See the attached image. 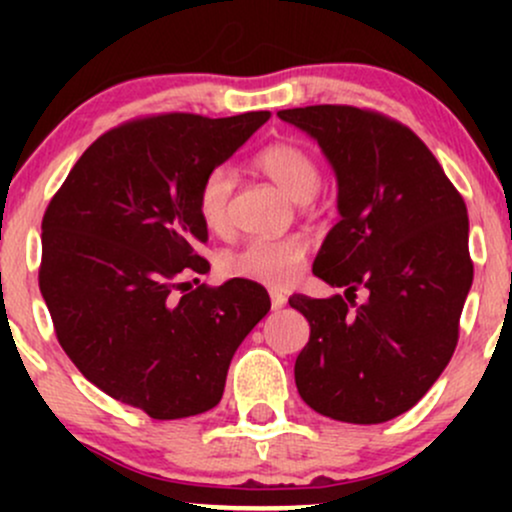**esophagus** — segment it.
Segmentation results:
<instances>
[{"mask_svg": "<svg viewBox=\"0 0 512 512\" xmlns=\"http://www.w3.org/2000/svg\"><path fill=\"white\" fill-rule=\"evenodd\" d=\"M269 298H272V310H281L286 305V296L279 291H269Z\"/></svg>", "mask_w": 512, "mask_h": 512, "instance_id": "34e87169", "label": "esophagus"}]
</instances>
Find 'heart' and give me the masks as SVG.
<instances>
[{
	"label": "heart",
	"instance_id": "b5f03b06",
	"mask_svg": "<svg viewBox=\"0 0 512 512\" xmlns=\"http://www.w3.org/2000/svg\"><path fill=\"white\" fill-rule=\"evenodd\" d=\"M255 168L274 180L296 202H308L320 190L322 173L315 156L301 144L276 142L264 146L255 156ZM233 178L226 168H214L202 180L197 195V209L204 226L211 233L231 231ZM305 260V243L301 238H257L243 248L223 255L221 267L228 276L260 281L267 286H284L296 276Z\"/></svg>",
	"mask_w": 512,
	"mask_h": 512
}]
</instances>
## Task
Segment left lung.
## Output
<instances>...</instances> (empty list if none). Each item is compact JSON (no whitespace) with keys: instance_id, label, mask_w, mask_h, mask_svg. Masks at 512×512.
<instances>
[{"instance_id":"left-lung-1","label":"left lung","mask_w":512,"mask_h":512,"mask_svg":"<svg viewBox=\"0 0 512 512\" xmlns=\"http://www.w3.org/2000/svg\"><path fill=\"white\" fill-rule=\"evenodd\" d=\"M279 117L325 151L342 216L313 272L347 298H289L310 322L296 387L317 414L383 424L431 390L457 346L474 279L467 207L428 146L392 117L354 105Z\"/></svg>"}]
</instances>
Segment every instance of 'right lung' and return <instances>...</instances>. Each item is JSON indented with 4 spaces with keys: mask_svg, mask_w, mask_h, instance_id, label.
<instances>
[{
    "mask_svg": "<svg viewBox=\"0 0 512 512\" xmlns=\"http://www.w3.org/2000/svg\"><path fill=\"white\" fill-rule=\"evenodd\" d=\"M267 120H129L88 146L45 209L38 284L57 342L86 380L151 419L216 407L233 354L272 308L255 281H185L209 272L202 180Z\"/></svg>",
    "mask_w": 512,
    "mask_h": 512,
    "instance_id": "obj_1",
    "label": "right lung"
}]
</instances>
